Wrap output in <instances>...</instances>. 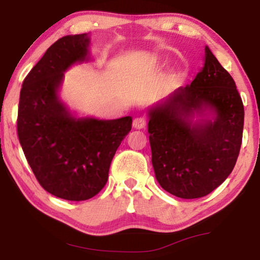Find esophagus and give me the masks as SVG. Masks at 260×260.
I'll return each instance as SVG.
<instances>
[{
	"label": "esophagus",
	"mask_w": 260,
	"mask_h": 260,
	"mask_svg": "<svg viewBox=\"0 0 260 260\" xmlns=\"http://www.w3.org/2000/svg\"><path fill=\"white\" fill-rule=\"evenodd\" d=\"M134 127L135 129H143L147 125V122H145L144 118H142V117H137V118L134 119Z\"/></svg>",
	"instance_id": "34e87169"
}]
</instances>
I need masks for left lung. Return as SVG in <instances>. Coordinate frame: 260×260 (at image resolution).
<instances>
[{
  "label": "left lung",
  "instance_id": "1",
  "mask_svg": "<svg viewBox=\"0 0 260 260\" xmlns=\"http://www.w3.org/2000/svg\"><path fill=\"white\" fill-rule=\"evenodd\" d=\"M205 111L213 113L212 120H191ZM148 115L152 167L168 193L206 197L232 173L243 141L244 105L233 78L207 46L204 66L190 85Z\"/></svg>",
  "mask_w": 260,
  "mask_h": 260
}]
</instances>
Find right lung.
I'll use <instances>...</instances> for the list:
<instances>
[{
    "instance_id": "add662e5",
    "label": "right lung",
    "mask_w": 260,
    "mask_h": 260,
    "mask_svg": "<svg viewBox=\"0 0 260 260\" xmlns=\"http://www.w3.org/2000/svg\"><path fill=\"white\" fill-rule=\"evenodd\" d=\"M88 35L55 41L27 74L20 92L17 136L41 187L56 198L84 201L108 182L119 144L131 130L130 116L76 118L60 102L63 72L88 60Z\"/></svg>"
}]
</instances>
